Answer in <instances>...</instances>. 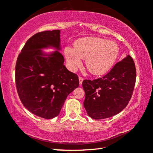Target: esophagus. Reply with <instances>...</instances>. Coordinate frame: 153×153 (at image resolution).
Returning a JSON list of instances; mask_svg holds the SVG:
<instances>
[{
  "instance_id": "1",
  "label": "esophagus",
  "mask_w": 153,
  "mask_h": 153,
  "mask_svg": "<svg viewBox=\"0 0 153 153\" xmlns=\"http://www.w3.org/2000/svg\"><path fill=\"white\" fill-rule=\"evenodd\" d=\"M83 80H84V78L82 77H79V85H81L82 84Z\"/></svg>"
}]
</instances>
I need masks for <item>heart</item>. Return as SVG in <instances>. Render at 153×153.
Segmentation results:
<instances>
[{
  "mask_svg": "<svg viewBox=\"0 0 153 153\" xmlns=\"http://www.w3.org/2000/svg\"><path fill=\"white\" fill-rule=\"evenodd\" d=\"M74 48L67 46L64 50L69 66L76 70L85 59L86 68L94 75H102L113 65L119 54L117 43L97 37H86L77 40Z\"/></svg>",
  "mask_w": 153,
  "mask_h": 153,
  "instance_id": "b5f03b06",
  "label": "heart"
}]
</instances>
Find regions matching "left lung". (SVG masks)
Returning a JSON list of instances; mask_svg holds the SVG:
<instances>
[{
	"label": "left lung",
	"instance_id": "1",
	"mask_svg": "<svg viewBox=\"0 0 153 153\" xmlns=\"http://www.w3.org/2000/svg\"><path fill=\"white\" fill-rule=\"evenodd\" d=\"M136 79L135 63L128 55L102 77L84 79V106L88 115L94 120H102L120 113L131 99Z\"/></svg>",
	"mask_w": 153,
	"mask_h": 153
}]
</instances>
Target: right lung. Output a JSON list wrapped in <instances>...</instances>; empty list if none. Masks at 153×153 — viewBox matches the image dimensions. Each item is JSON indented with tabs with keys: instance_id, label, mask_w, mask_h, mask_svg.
I'll return each instance as SVG.
<instances>
[{
	"instance_id": "obj_1",
	"label": "right lung",
	"mask_w": 153,
	"mask_h": 153,
	"mask_svg": "<svg viewBox=\"0 0 153 153\" xmlns=\"http://www.w3.org/2000/svg\"><path fill=\"white\" fill-rule=\"evenodd\" d=\"M60 49V31H44L27 40L15 65V84L24 107L38 117L57 116L70 93L79 86L77 75L67 70L59 51L42 57L40 48Z\"/></svg>"
}]
</instances>
